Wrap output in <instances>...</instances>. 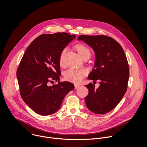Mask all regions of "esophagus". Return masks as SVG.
Wrapping results in <instances>:
<instances>
[{
	"label": "esophagus",
	"instance_id": "esophagus-1",
	"mask_svg": "<svg viewBox=\"0 0 147 147\" xmlns=\"http://www.w3.org/2000/svg\"><path fill=\"white\" fill-rule=\"evenodd\" d=\"M80 86V85L79 84H74V87H75V89H77Z\"/></svg>",
	"mask_w": 147,
	"mask_h": 147
}]
</instances>
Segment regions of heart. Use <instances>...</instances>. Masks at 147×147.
<instances>
[{"label":"heart","mask_w":147,"mask_h":147,"mask_svg":"<svg viewBox=\"0 0 147 147\" xmlns=\"http://www.w3.org/2000/svg\"><path fill=\"white\" fill-rule=\"evenodd\" d=\"M75 49L82 59L85 57H89L91 55V51L90 48L83 44H78L76 45ZM65 53L66 50L63 49L60 54L59 64L61 66L63 65V58ZM86 74V71L84 69L70 68L65 73L64 76L66 80L70 82L78 83L81 81Z\"/></svg>","instance_id":"heart-1"}]
</instances>
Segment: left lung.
I'll use <instances>...</instances> for the list:
<instances>
[{"label":"left lung","instance_id":"obj_1","mask_svg":"<svg viewBox=\"0 0 147 147\" xmlns=\"http://www.w3.org/2000/svg\"><path fill=\"white\" fill-rule=\"evenodd\" d=\"M91 47L95 55L94 69L88 76L100 80V86L88 84V94L85 98L86 106L96 114L107 113L121 100L127 88L129 68L127 57L121 45L105 35H81L78 38Z\"/></svg>","mask_w":147,"mask_h":147}]
</instances>
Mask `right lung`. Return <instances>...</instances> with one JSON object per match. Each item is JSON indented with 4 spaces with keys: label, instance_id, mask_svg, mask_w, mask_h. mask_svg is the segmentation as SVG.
Instances as JSON below:
<instances>
[{
    "label": "right lung",
    "instance_id": "add662e5",
    "mask_svg": "<svg viewBox=\"0 0 147 147\" xmlns=\"http://www.w3.org/2000/svg\"><path fill=\"white\" fill-rule=\"evenodd\" d=\"M76 38L66 32L40 35L27 48L17 70L23 100L35 113L47 116L56 112L65 96L74 90L73 84L59 82V56ZM58 83L52 86L49 82Z\"/></svg>",
    "mask_w": 147,
    "mask_h": 147
}]
</instances>
